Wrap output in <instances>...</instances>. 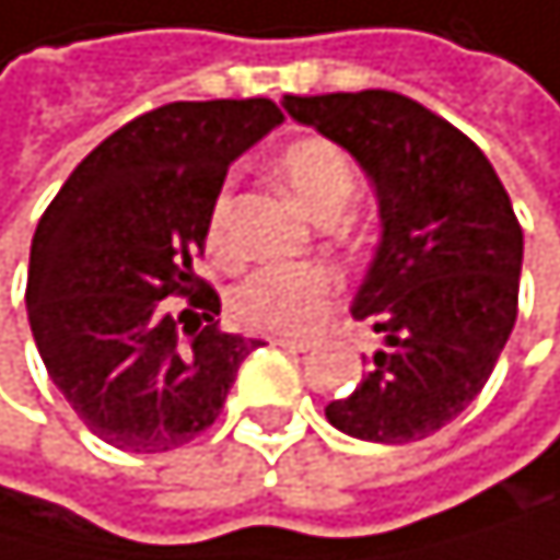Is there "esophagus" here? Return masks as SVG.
Returning a JSON list of instances; mask_svg holds the SVG:
<instances>
[{"mask_svg": "<svg viewBox=\"0 0 560 560\" xmlns=\"http://www.w3.org/2000/svg\"><path fill=\"white\" fill-rule=\"evenodd\" d=\"M275 348H282V351H289V354H310L316 343L313 340H295V337H275L271 340Z\"/></svg>", "mask_w": 560, "mask_h": 560, "instance_id": "esophagus-1", "label": "esophagus"}]
</instances>
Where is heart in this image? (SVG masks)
I'll return each instance as SVG.
<instances>
[{
  "instance_id": "obj_1",
  "label": "heart",
  "mask_w": 560,
  "mask_h": 560,
  "mask_svg": "<svg viewBox=\"0 0 560 560\" xmlns=\"http://www.w3.org/2000/svg\"><path fill=\"white\" fill-rule=\"evenodd\" d=\"M275 167L282 182L292 188V196L319 220H334L351 202L358 188V172L348 151L316 133L285 143ZM226 209H230V196L223 188L212 199L206 217V244L220 261L233 257ZM340 289H343L340 275L327 265H313V261L261 265L233 292V316L257 334L306 337L330 319Z\"/></svg>"
}]
</instances>
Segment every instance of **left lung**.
<instances>
[{"instance_id":"obj_1","label":"left lung","mask_w":560,"mask_h":560,"mask_svg":"<svg viewBox=\"0 0 560 560\" xmlns=\"http://www.w3.org/2000/svg\"><path fill=\"white\" fill-rule=\"evenodd\" d=\"M364 167L382 241L351 316L385 337L327 420L375 444L423 441L482 393L516 323L523 230L489 158L417 98L364 89L285 95Z\"/></svg>"}]
</instances>
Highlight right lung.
Listing matches in <instances>:
<instances>
[{
	"label": "right lung",
	"mask_w": 560,
	"mask_h": 560,
	"mask_svg": "<svg viewBox=\"0 0 560 560\" xmlns=\"http://www.w3.org/2000/svg\"><path fill=\"white\" fill-rule=\"evenodd\" d=\"M282 119L271 98L151 109L98 143L40 217L30 330L50 382L98 441L133 454L196 441L261 348L220 330V295L192 261L226 167ZM167 298L186 310L175 314Z\"/></svg>",
	"instance_id": "right-lung-1"
}]
</instances>
